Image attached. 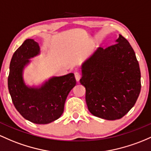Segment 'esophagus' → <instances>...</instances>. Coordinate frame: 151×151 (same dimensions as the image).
<instances>
[{
    "mask_svg": "<svg viewBox=\"0 0 151 151\" xmlns=\"http://www.w3.org/2000/svg\"><path fill=\"white\" fill-rule=\"evenodd\" d=\"M74 77H75L76 80H77V82H79V79H80V78H81L80 74H79V73L77 72H75V73H74Z\"/></svg>",
    "mask_w": 151,
    "mask_h": 151,
    "instance_id": "1",
    "label": "esophagus"
}]
</instances>
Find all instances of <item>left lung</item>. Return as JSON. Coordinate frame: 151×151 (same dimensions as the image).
I'll return each mask as SVG.
<instances>
[{"mask_svg": "<svg viewBox=\"0 0 151 151\" xmlns=\"http://www.w3.org/2000/svg\"><path fill=\"white\" fill-rule=\"evenodd\" d=\"M81 84L92 115L120 119L135 105L140 92V70L130 43L119 35L115 44L99 47L82 64Z\"/></svg>", "mask_w": 151, "mask_h": 151, "instance_id": "obj_1", "label": "left lung"}]
</instances>
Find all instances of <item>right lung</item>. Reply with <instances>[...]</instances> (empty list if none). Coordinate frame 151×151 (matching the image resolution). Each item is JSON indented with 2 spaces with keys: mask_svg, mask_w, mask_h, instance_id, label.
<instances>
[{
  "mask_svg": "<svg viewBox=\"0 0 151 151\" xmlns=\"http://www.w3.org/2000/svg\"><path fill=\"white\" fill-rule=\"evenodd\" d=\"M40 53V46L34 39L24 41L11 59L8 86L15 107L26 120L36 124H48L62 115L66 99L77 82L74 74L69 73L51 77L39 86L26 85L25 67L31 62L30 59Z\"/></svg>",
  "mask_w": 151,
  "mask_h": 151,
  "instance_id": "1",
  "label": "right lung"
}]
</instances>
